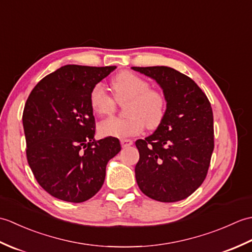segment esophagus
<instances>
[{
  "instance_id": "obj_1",
  "label": "esophagus",
  "mask_w": 252,
  "mask_h": 252,
  "mask_svg": "<svg viewBox=\"0 0 252 252\" xmlns=\"http://www.w3.org/2000/svg\"><path fill=\"white\" fill-rule=\"evenodd\" d=\"M121 142V146L125 148V147H127V146H131L133 144V141L132 140H129V138H122V140L120 141Z\"/></svg>"
}]
</instances>
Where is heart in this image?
Listing matches in <instances>:
<instances>
[{
    "instance_id": "obj_1",
    "label": "heart",
    "mask_w": 252,
    "mask_h": 252,
    "mask_svg": "<svg viewBox=\"0 0 252 252\" xmlns=\"http://www.w3.org/2000/svg\"><path fill=\"white\" fill-rule=\"evenodd\" d=\"M111 87L115 99L106 92L101 84L91 89L89 103L97 116H110L118 104L126 105V118H109L99 123L98 133L105 137H129L145 129L155 130L161 125L167 112V96L158 89L151 88L146 79L123 71L112 79Z\"/></svg>"
}]
</instances>
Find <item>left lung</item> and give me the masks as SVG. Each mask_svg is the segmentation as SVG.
Masks as SVG:
<instances>
[{
    "mask_svg": "<svg viewBox=\"0 0 252 252\" xmlns=\"http://www.w3.org/2000/svg\"><path fill=\"white\" fill-rule=\"evenodd\" d=\"M151 77L167 96V112L156 132L135 145V178L152 199L174 202L190 196L205 181L213 148L212 108L189 77L165 66L132 67Z\"/></svg>",
    "mask_w": 252,
    "mask_h": 252,
    "instance_id": "1",
    "label": "left lung"
}]
</instances>
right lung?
Returning a JSON list of instances; mask_svg holds the SVG:
<instances>
[{
    "mask_svg": "<svg viewBox=\"0 0 252 252\" xmlns=\"http://www.w3.org/2000/svg\"><path fill=\"white\" fill-rule=\"evenodd\" d=\"M116 66L66 65L47 74L26 101L23 125L27 160L40 186L69 202L92 198L106 165L121 151L117 137L96 141L90 91Z\"/></svg>",
    "mask_w": 252,
    "mask_h": 252,
    "instance_id": "obj_1",
    "label": "right lung"
}]
</instances>
